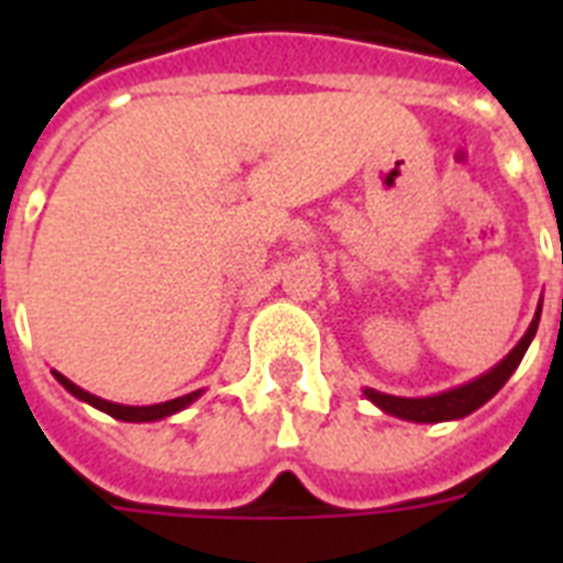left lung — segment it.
Segmentation results:
<instances>
[{
	"mask_svg": "<svg viewBox=\"0 0 563 563\" xmlns=\"http://www.w3.org/2000/svg\"><path fill=\"white\" fill-rule=\"evenodd\" d=\"M538 321H541V309L534 312L532 324H529L523 339L515 344V351L508 353L499 365H494L488 374L476 376L473 383H464L459 388H450V391L432 394V397H394V394L374 391V388H365V397L383 411L394 415V418L415 420V423H441V420L464 418V415H471L479 406H485L508 383V376L515 374L517 365L523 362L526 351H529V344H532L534 333H538Z\"/></svg>",
	"mask_w": 563,
	"mask_h": 563,
	"instance_id": "1",
	"label": "left lung"
}]
</instances>
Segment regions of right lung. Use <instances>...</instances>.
<instances>
[{
    "instance_id": "1",
    "label": "right lung",
    "mask_w": 563,
    "mask_h": 563,
    "mask_svg": "<svg viewBox=\"0 0 563 563\" xmlns=\"http://www.w3.org/2000/svg\"><path fill=\"white\" fill-rule=\"evenodd\" d=\"M52 374H55L57 383L64 385L66 391L73 394V397H78V400H84V402H90V406H96L99 411H108L110 418L128 420V423H148V420L169 418V415H175V411H180V409H187L189 402L201 397V391H192V394H184V397H175V400L154 402V406H122V402L101 400V397H96V394L84 391L81 385H75L73 379H66V376L57 374V371H52Z\"/></svg>"
}]
</instances>
